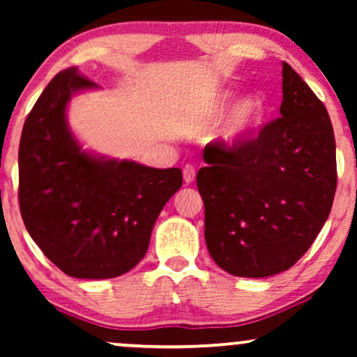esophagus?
I'll list each match as a JSON object with an SVG mask.
<instances>
[{"instance_id":"34e87169","label":"esophagus","mask_w":357,"mask_h":357,"mask_svg":"<svg viewBox=\"0 0 357 357\" xmlns=\"http://www.w3.org/2000/svg\"><path fill=\"white\" fill-rule=\"evenodd\" d=\"M195 167L192 164H187L183 167V180H185V183H192L193 180H195Z\"/></svg>"}]
</instances>
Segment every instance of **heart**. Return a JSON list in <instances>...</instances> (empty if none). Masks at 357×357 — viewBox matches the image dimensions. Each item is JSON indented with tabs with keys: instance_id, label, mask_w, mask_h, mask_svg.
Listing matches in <instances>:
<instances>
[{
	"instance_id": "b5f03b06",
	"label": "heart",
	"mask_w": 357,
	"mask_h": 357,
	"mask_svg": "<svg viewBox=\"0 0 357 357\" xmlns=\"http://www.w3.org/2000/svg\"><path fill=\"white\" fill-rule=\"evenodd\" d=\"M234 99L232 91H222L214 97L211 112L219 115ZM266 116V100L258 94H250L238 100L229 112L222 128L224 143L231 148H238L248 143L258 130L261 128Z\"/></svg>"
}]
</instances>
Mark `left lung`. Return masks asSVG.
I'll use <instances>...</instances> for the list:
<instances>
[{
  "mask_svg": "<svg viewBox=\"0 0 357 357\" xmlns=\"http://www.w3.org/2000/svg\"><path fill=\"white\" fill-rule=\"evenodd\" d=\"M280 119L238 148L209 143L197 185L209 255L229 275L289 270L319 236L336 192V144L328 112L282 63Z\"/></svg>",
  "mask_w": 357,
  "mask_h": 357,
  "instance_id": "obj_1",
  "label": "left lung"
}]
</instances>
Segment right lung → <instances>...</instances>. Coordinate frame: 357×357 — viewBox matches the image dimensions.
I'll return each instance as SVG.
<instances>
[{"instance_id": "add662e5", "label": "right lung", "mask_w": 357, "mask_h": 357, "mask_svg": "<svg viewBox=\"0 0 357 357\" xmlns=\"http://www.w3.org/2000/svg\"><path fill=\"white\" fill-rule=\"evenodd\" d=\"M70 68L53 77L24 123L19 206L45 257L68 276L107 280L143 260L154 222L182 187V170L154 169L82 149L71 133V96L97 84Z\"/></svg>"}]
</instances>
